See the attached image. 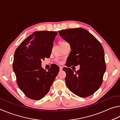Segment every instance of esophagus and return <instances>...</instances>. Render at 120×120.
Returning a JSON list of instances; mask_svg holds the SVG:
<instances>
[{
  "label": "esophagus",
  "instance_id": "esophagus-1",
  "mask_svg": "<svg viewBox=\"0 0 120 120\" xmlns=\"http://www.w3.org/2000/svg\"><path fill=\"white\" fill-rule=\"evenodd\" d=\"M62 70H63V68H62V66H60V71H62Z\"/></svg>",
  "mask_w": 120,
  "mask_h": 120
}]
</instances>
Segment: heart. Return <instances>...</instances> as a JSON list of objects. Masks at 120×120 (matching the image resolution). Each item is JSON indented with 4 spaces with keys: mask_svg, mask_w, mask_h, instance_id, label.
I'll return each instance as SVG.
<instances>
[{
    "mask_svg": "<svg viewBox=\"0 0 120 120\" xmlns=\"http://www.w3.org/2000/svg\"><path fill=\"white\" fill-rule=\"evenodd\" d=\"M57 62L58 63H60V64H61L62 63V62L61 61H60V60H57Z\"/></svg>",
    "mask_w": 120,
    "mask_h": 120,
    "instance_id": "obj_1",
    "label": "heart"
}]
</instances>
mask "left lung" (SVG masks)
I'll return each instance as SVG.
<instances>
[{
	"mask_svg": "<svg viewBox=\"0 0 120 120\" xmlns=\"http://www.w3.org/2000/svg\"><path fill=\"white\" fill-rule=\"evenodd\" d=\"M59 35L70 44L72 50L68 59L66 72L67 87L76 95L86 98L101 86L106 71L104 52L100 42L87 30L82 28L58 31ZM80 66L74 71L69 68ZM74 68V67H73Z\"/></svg>",
	"mask_w": 120,
	"mask_h": 120,
	"instance_id": "obj_1",
	"label": "left lung"
}]
</instances>
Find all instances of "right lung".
Instances as JSON below:
<instances>
[{"label": "right lung", "mask_w": 120, "mask_h": 120, "mask_svg": "<svg viewBox=\"0 0 120 120\" xmlns=\"http://www.w3.org/2000/svg\"><path fill=\"white\" fill-rule=\"evenodd\" d=\"M57 33L37 31L27 37L16 48L12 68L18 87L26 97L39 100L49 92L60 68L50 66L46 71L41 60L50 57L52 42Z\"/></svg>", "instance_id": "right-lung-1"}]
</instances>
